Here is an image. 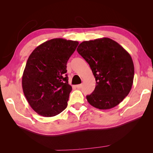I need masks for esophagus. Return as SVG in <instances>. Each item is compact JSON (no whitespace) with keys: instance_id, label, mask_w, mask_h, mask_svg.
Instances as JSON below:
<instances>
[{"instance_id":"obj_1","label":"esophagus","mask_w":153,"mask_h":153,"mask_svg":"<svg viewBox=\"0 0 153 153\" xmlns=\"http://www.w3.org/2000/svg\"><path fill=\"white\" fill-rule=\"evenodd\" d=\"M82 84H79V85H76V87L78 88V89H80V88H82Z\"/></svg>"}]
</instances>
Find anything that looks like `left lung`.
<instances>
[{
    "label": "left lung",
    "mask_w": 153,
    "mask_h": 153,
    "mask_svg": "<svg viewBox=\"0 0 153 153\" xmlns=\"http://www.w3.org/2000/svg\"><path fill=\"white\" fill-rule=\"evenodd\" d=\"M77 52L89 64L96 80L94 91L86 96L94 107H115L131 89L134 65L131 55L116 41L108 38L83 41Z\"/></svg>",
    "instance_id": "left-lung-1"
}]
</instances>
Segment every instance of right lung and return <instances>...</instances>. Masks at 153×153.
I'll return each mask as SVG.
<instances>
[{"mask_svg":"<svg viewBox=\"0 0 153 153\" xmlns=\"http://www.w3.org/2000/svg\"><path fill=\"white\" fill-rule=\"evenodd\" d=\"M78 43L52 39L37 47L29 57L22 89L31 108L41 116H55L67 107L72 87L68 84L66 64Z\"/></svg>","mask_w":153,"mask_h":153,"instance_id":"obj_1","label":"right lung"}]
</instances>
